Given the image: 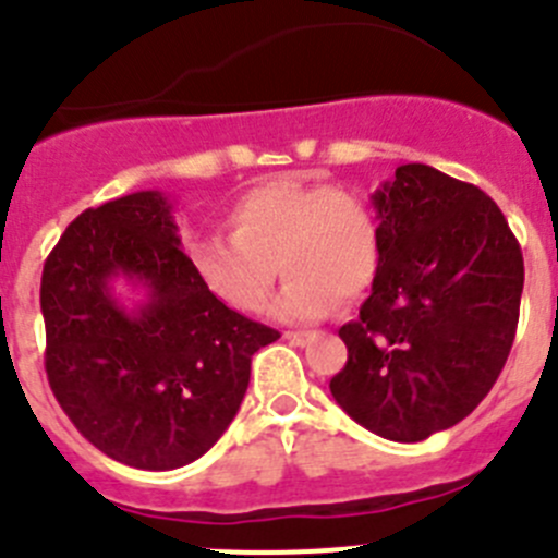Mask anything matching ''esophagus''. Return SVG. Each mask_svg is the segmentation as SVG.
<instances>
[{
    "instance_id": "1",
    "label": "esophagus",
    "mask_w": 558,
    "mask_h": 558,
    "mask_svg": "<svg viewBox=\"0 0 558 558\" xmlns=\"http://www.w3.org/2000/svg\"><path fill=\"white\" fill-rule=\"evenodd\" d=\"M284 339H288L290 344H295V348H301V344H306L312 339L310 331H288L284 333Z\"/></svg>"
}]
</instances>
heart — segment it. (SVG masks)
Returning <instances> with one entry per match:
<instances>
[{
  "instance_id": "heart-1",
  "label": "heart",
  "mask_w": 558,
  "mask_h": 558,
  "mask_svg": "<svg viewBox=\"0 0 558 558\" xmlns=\"http://www.w3.org/2000/svg\"><path fill=\"white\" fill-rule=\"evenodd\" d=\"M232 235L191 243L196 279L235 312H263L279 274L288 284L270 315L315 323L373 288L380 268V225L373 205L348 189L274 178L238 196Z\"/></svg>"
}]
</instances>
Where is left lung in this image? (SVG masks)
<instances>
[{
    "mask_svg": "<svg viewBox=\"0 0 558 558\" xmlns=\"http://www.w3.org/2000/svg\"><path fill=\"white\" fill-rule=\"evenodd\" d=\"M380 268L339 328L348 364L331 395L369 433L416 444L463 422L512 348L523 254L485 191L402 163L373 194Z\"/></svg>",
    "mask_w": 558,
    "mask_h": 558,
    "instance_id": "left-lung-1",
    "label": "left lung"
}]
</instances>
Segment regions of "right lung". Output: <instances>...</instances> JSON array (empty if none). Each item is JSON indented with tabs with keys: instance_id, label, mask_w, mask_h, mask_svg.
I'll use <instances>...</instances> for the list:
<instances>
[{
	"instance_id": "add662e5",
	"label": "right lung",
	"mask_w": 558,
	"mask_h": 558,
	"mask_svg": "<svg viewBox=\"0 0 558 558\" xmlns=\"http://www.w3.org/2000/svg\"><path fill=\"white\" fill-rule=\"evenodd\" d=\"M123 278L140 305L113 295ZM46 375L78 433L145 471L194 463L241 408L252 355L276 328L203 288L163 191H136L68 225L40 279Z\"/></svg>"
}]
</instances>
